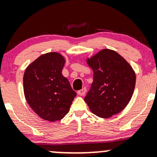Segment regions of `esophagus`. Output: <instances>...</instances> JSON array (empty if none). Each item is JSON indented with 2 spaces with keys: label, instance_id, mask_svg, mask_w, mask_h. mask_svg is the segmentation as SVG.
I'll return each instance as SVG.
<instances>
[{
  "label": "esophagus",
  "instance_id": "34e87169",
  "mask_svg": "<svg viewBox=\"0 0 157 157\" xmlns=\"http://www.w3.org/2000/svg\"><path fill=\"white\" fill-rule=\"evenodd\" d=\"M78 95H80V96H84L85 94V93H86V88L85 87H84V88H82V90H78Z\"/></svg>",
  "mask_w": 157,
  "mask_h": 157
}]
</instances>
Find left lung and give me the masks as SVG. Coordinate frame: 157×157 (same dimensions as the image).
<instances>
[{
    "mask_svg": "<svg viewBox=\"0 0 157 157\" xmlns=\"http://www.w3.org/2000/svg\"><path fill=\"white\" fill-rule=\"evenodd\" d=\"M87 63L94 71V82L85 97L90 111L100 117L118 114L130 101L136 85L131 66L117 52L103 49Z\"/></svg>",
    "mask_w": 157,
    "mask_h": 157,
    "instance_id": "left-lung-1",
    "label": "left lung"
}]
</instances>
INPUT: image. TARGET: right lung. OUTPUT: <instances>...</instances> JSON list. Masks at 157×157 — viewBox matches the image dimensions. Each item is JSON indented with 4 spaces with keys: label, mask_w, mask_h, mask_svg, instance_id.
<instances>
[{
    "label": "right lung",
    "mask_w": 157,
    "mask_h": 157,
    "mask_svg": "<svg viewBox=\"0 0 157 157\" xmlns=\"http://www.w3.org/2000/svg\"><path fill=\"white\" fill-rule=\"evenodd\" d=\"M63 56L56 52L41 55L28 67L23 78L27 102L41 118L60 121L70 110L76 93L62 75Z\"/></svg>",
    "instance_id": "1"
}]
</instances>
